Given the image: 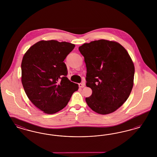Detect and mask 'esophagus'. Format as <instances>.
Masks as SVG:
<instances>
[{"mask_svg": "<svg viewBox=\"0 0 157 157\" xmlns=\"http://www.w3.org/2000/svg\"><path fill=\"white\" fill-rule=\"evenodd\" d=\"M85 86V84L84 83H79V88H83Z\"/></svg>", "mask_w": 157, "mask_h": 157, "instance_id": "34e87169", "label": "esophagus"}]
</instances>
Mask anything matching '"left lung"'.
Masks as SVG:
<instances>
[{
    "instance_id": "8db88e82",
    "label": "left lung",
    "mask_w": 157,
    "mask_h": 157,
    "mask_svg": "<svg viewBox=\"0 0 157 157\" xmlns=\"http://www.w3.org/2000/svg\"><path fill=\"white\" fill-rule=\"evenodd\" d=\"M86 67V85L92 90L85 101L101 115L117 110L134 85L135 67L127 50L115 41L101 39L79 47Z\"/></svg>"
}]
</instances>
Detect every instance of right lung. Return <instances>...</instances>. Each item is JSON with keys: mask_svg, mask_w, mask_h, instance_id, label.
<instances>
[{"mask_svg": "<svg viewBox=\"0 0 157 157\" xmlns=\"http://www.w3.org/2000/svg\"><path fill=\"white\" fill-rule=\"evenodd\" d=\"M75 46L67 42L40 40L23 57V87L32 103L45 113L62 110L79 88L66 76L67 67L63 62Z\"/></svg>", "mask_w": 157, "mask_h": 157, "instance_id": "obj_1", "label": "right lung"}]
</instances>
